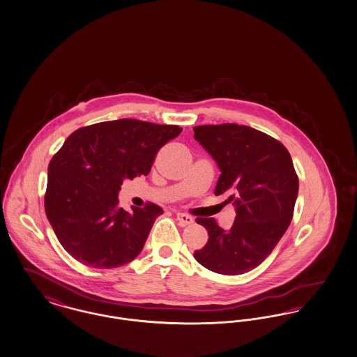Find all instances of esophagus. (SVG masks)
Segmentation results:
<instances>
[{
  "label": "esophagus",
  "instance_id": "34e87169",
  "mask_svg": "<svg viewBox=\"0 0 357 357\" xmlns=\"http://www.w3.org/2000/svg\"><path fill=\"white\" fill-rule=\"evenodd\" d=\"M177 220H178V223L180 225H183V227H187V225H190L193 222H195V219L192 218V216H189V215H185V213H177Z\"/></svg>",
  "mask_w": 357,
  "mask_h": 357
}]
</instances>
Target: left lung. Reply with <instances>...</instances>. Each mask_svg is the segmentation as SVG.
Returning <instances> with one entry per match:
<instances>
[{"instance_id":"8db88e82","label":"left lung","mask_w":357,"mask_h":357,"mask_svg":"<svg viewBox=\"0 0 357 357\" xmlns=\"http://www.w3.org/2000/svg\"><path fill=\"white\" fill-rule=\"evenodd\" d=\"M193 132L222 172L215 195L225 193V203L236 212L228 231L212 218L196 219L209 238L195 259L218 274H244L271 254L291 222L298 177L290 153L273 137L236 123L196 126Z\"/></svg>"}]
</instances>
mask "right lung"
I'll return each instance as SVG.
<instances>
[{
  "instance_id": "1",
  "label": "right lung",
  "mask_w": 357,
  "mask_h": 357,
  "mask_svg": "<svg viewBox=\"0 0 357 357\" xmlns=\"http://www.w3.org/2000/svg\"><path fill=\"white\" fill-rule=\"evenodd\" d=\"M181 128L137 119L95 123L73 132L48 165L45 213L59 242L76 261L95 268L132 262L155 219L149 203L118 206L123 180L148 176L155 157Z\"/></svg>"
}]
</instances>
